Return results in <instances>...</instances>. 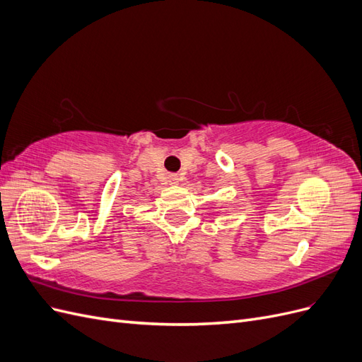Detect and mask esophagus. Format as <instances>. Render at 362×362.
Returning a JSON list of instances; mask_svg holds the SVG:
<instances>
[{
    "mask_svg": "<svg viewBox=\"0 0 362 362\" xmlns=\"http://www.w3.org/2000/svg\"><path fill=\"white\" fill-rule=\"evenodd\" d=\"M169 184L178 185L180 184V177H178V175H170V177H169Z\"/></svg>",
    "mask_w": 362,
    "mask_h": 362,
    "instance_id": "obj_1",
    "label": "esophagus"
}]
</instances>
